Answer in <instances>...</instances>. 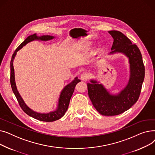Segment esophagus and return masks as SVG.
Returning <instances> with one entry per match:
<instances>
[{
	"label": "esophagus",
	"mask_w": 155,
	"mask_h": 155,
	"mask_svg": "<svg viewBox=\"0 0 155 155\" xmlns=\"http://www.w3.org/2000/svg\"><path fill=\"white\" fill-rule=\"evenodd\" d=\"M88 77V75L87 74V73H83V74H82L80 76V78H81V80H87Z\"/></svg>",
	"instance_id": "esophagus-1"
}]
</instances>
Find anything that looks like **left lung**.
<instances>
[{"label":"left lung","instance_id":"1","mask_svg":"<svg viewBox=\"0 0 155 155\" xmlns=\"http://www.w3.org/2000/svg\"><path fill=\"white\" fill-rule=\"evenodd\" d=\"M114 39L110 54L121 53L129 59L130 76L127 85L117 95L110 94L102 84L91 80L88 94L94 107L103 116H116L131 108L139 99L145 69L139 48L121 32L110 31Z\"/></svg>","mask_w":155,"mask_h":155}]
</instances>
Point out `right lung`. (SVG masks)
<instances>
[{
  "instance_id": "right-lung-1",
  "label": "right lung",
  "mask_w": 155,
  "mask_h": 155,
  "mask_svg": "<svg viewBox=\"0 0 155 155\" xmlns=\"http://www.w3.org/2000/svg\"><path fill=\"white\" fill-rule=\"evenodd\" d=\"M54 38V36H48V35H45V36H41L39 37V36H37L36 34H34L32 35L29 36L15 50V51L14 52V53L12 56V58H11V78H10L11 85L12 91L16 97V99H17V100L19 102L20 107H21L22 110L26 114H27L29 115V116L33 117L36 119H38L39 120L45 121V122H53V121H54V120H56L60 119L64 115L65 112H67V110L68 109L71 97L73 95V92H74L75 87L76 85L79 82H80V80L79 79H78L77 77H76L71 83H70L67 86L64 87V88L63 89V91H61L60 95L58 107H57V109L55 110L50 112L49 113L36 112L34 110H32V109H31L28 106H27V105L25 104V102H24L19 92L17 90V87H16V85H15V82L13 61H14V59L15 58L17 52L24 46H25L27 43H28L31 41H34V40L48 41V40H51V39H53Z\"/></svg>"
}]
</instances>
